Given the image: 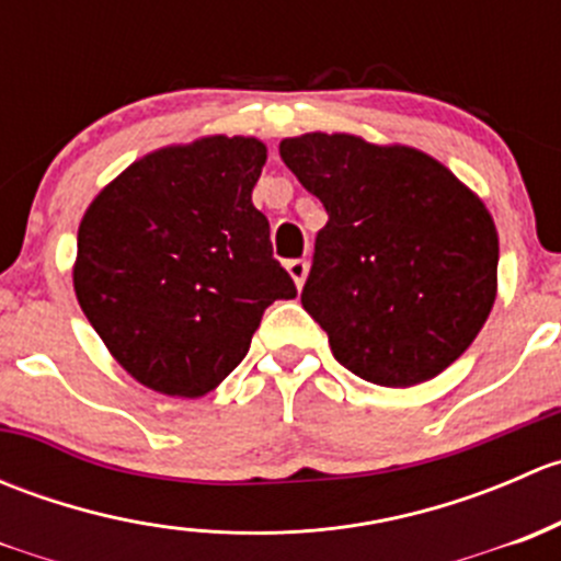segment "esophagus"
I'll return each instance as SVG.
<instances>
[{
    "label": "esophagus",
    "mask_w": 561,
    "mask_h": 561,
    "mask_svg": "<svg viewBox=\"0 0 561 561\" xmlns=\"http://www.w3.org/2000/svg\"><path fill=\"white\" fill-rule=\"evenodd\" d=\"M287 274L293 276L296 287H304V282H307V274H309V263L307 260H290V263H287Z\"/></svg>",
    "instance_id": "1"
}]
</instances>
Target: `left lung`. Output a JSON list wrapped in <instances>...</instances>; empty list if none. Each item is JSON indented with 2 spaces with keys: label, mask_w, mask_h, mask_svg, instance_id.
<instances>
[{
  "label": "left lung",
  "mask_w": 561,
  "mask_h": 561,
  "mask_svg": "<svg viewBox=\"0 0 561 561\" xmlns=\"http://www.w3.org/2000/svg\"><path fill=\"white\" fill-rule=\"evenodd\" d=\"M279 154L328 211L301 304L333 358L386 388L448 369L496 298L500 236L485 203L412 146L307 133Z\"/></svg>",
  "instance_id": "8db88e82"
}]
</instances>
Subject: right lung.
Segmentation results:
<instances>
[{"label":"right lung","instance_id":"obj_1","mask_svg":"<svg viewBox=\"0 0 561 561\" xmlns=\"http://www.w3.org/2000/svg\"><path fill=\"white\" fill-rule=\"evenodd\" d=\"M265 144L206 135L118 173L78 228L72 287L107 353L140 386L179 399L244 360L276 298H296L252 206Z\"/></svg>","mask_w":561,"mask_h":561}]
</instances>
